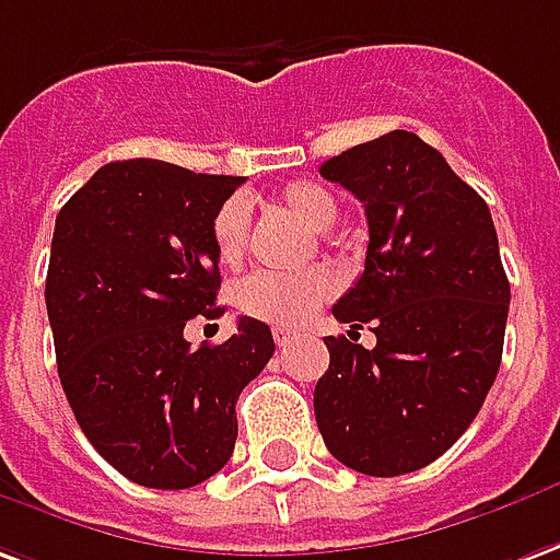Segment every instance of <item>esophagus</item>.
<instances>
[{
    "instance_id": "1",
    "label": "esophagus",
    "mask_w": 560,
    "mask_h": 560,
    "mask_svg": "<svg viewBox=\"0 0 560 560\" xmlns=\"http://www.w3.org/2000/svg\"><path fill=\"white\" fill-rule=\"evenodd\" d=\"M272 336H276V346L279 348H288L293 339H296V334H291V330H281V327H276V330H272Z\"/></svg>"
}]
</instances>
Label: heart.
I'll return each mask as SVG.
<instances>
[{"instance_id": "heart-1", "label": "heart", "mask_w": 560, "mask_h": 560, "mask_svg": "<svg viewBox=\"0 0 560 560\" xmlns=\"http://www.w3.org/2000/svg\"><path fill=\"white\" fill-rule=\"evenodd\" d=\"M281 206L306 221L312 230H327L339 218L334 194L315 182H291L279 194ZM248 240V206L245 199L233 197L214 212L212 242L224 264H236L245 254ZM339 281L330 269L315 267L303 272H252L236 284V306L248 318L267 320L276 327H300L312 318V312L330 300Z\"/></svg>"}]
</instances>
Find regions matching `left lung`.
Here are the masks:
<instances>
[{"instance_id":"1","label":"left lung","mask_w":560,"mask_h":560,"mask_svg":"<svg viewBox=\"0 0 560 560\" xmlns=\"http://www.w3.org/2000/svg\"><path fill=\"white\" fill-rule=\"evenodd\" d=\"M363 202L370 245L334 306L315 421L330 455L366 476H402L445 455L479 416L503 354L510 281L485 199L416 132L394 130L320 166ZM370 323L376 346L357 330Z\"/></svg>"}]
</instances>
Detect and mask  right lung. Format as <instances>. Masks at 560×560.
Listing matches in <instances>:
<instances>
[{"instance_id": "add662e5", "label": "right lung", "mask_w": 560, "mask_h": 560, "mask_svg": "<svg viewBox=\"0 0 560 560\" xmlns=\"http://www.w3.org/2000/svg\"><path fill=\"white\" fill-rule=\"evenodd\" d=\"M242 185L163 160L108 163L57 214L45 303L66 400L120 476L178 491L206 482L236 445V400L276 342L240 318L221 346L190 348L185 324L221 315L214 212Z\"/></svg>"}]
</instances>
